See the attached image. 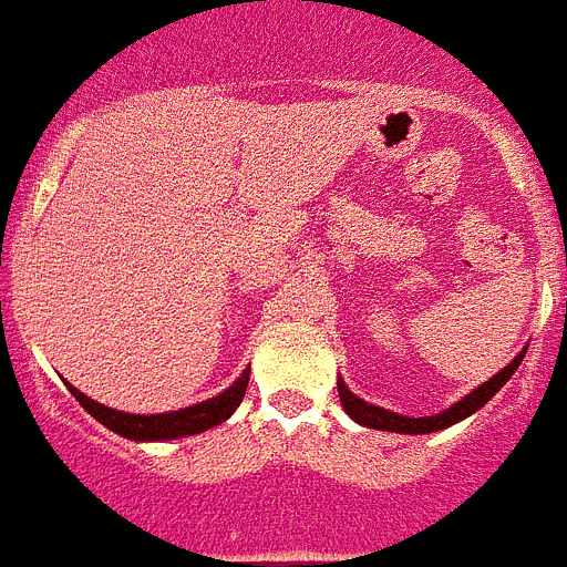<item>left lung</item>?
Returning <instances> with one entry per match:
<instances>
[{"label":"left lung","mask_w":567,"mask_h":567,"mask_svg":"<svg viewBox=\"0 0 567 567\" xmlns=\"http://www.w3.org/2000/svg\"><path fill=\"white\" fill-rule=\"evenodd\" d=\"M523 353H517V359L512 361L508 367H503V370L494 375V379H488L486 384H481L474 392H468L463 401H457V404L449 406L446 412H441V415H430V417H406V415H398V412H390V410H381V406H372L367 404V401H361V398H355L353 392L347 390L344 384L339 381V398H341V406L347 410V415L353 417V421H359L361 426H370V430H384V432H404V435H423V432H437V430H446V426H452V423L463 421V417H468L472 412L481 410L486 401H492L494 392L499 390V386L506 384L508 379L514 375V370H517L519 364H523Z\"/></svg>","instance_id":"1"}]
</instances>
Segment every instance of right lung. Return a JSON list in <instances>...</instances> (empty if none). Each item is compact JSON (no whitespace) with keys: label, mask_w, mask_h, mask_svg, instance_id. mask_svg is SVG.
Listing matches in <instances>:
<instances>
[{"label":"right lung","mask_w":567,"mask_h":567,"mask_svg":"<svg viewBox=\"0 0 567 567\" xmlns=\"http://www.w3.org/2000/svg\"><path fill=\"white\" fill-rule=\"evenodd\" d=\"M248 372L251 370L243 372V375H239V379L217 398H208V401H203V404L186 406V410L163 412V415H130V412L110 410V406L99 404V401H93V398H86L84 392L75 390L73 384L68 386L75 395V401H79V404L84 406L95 421L104 423L106 430L118 432V435L130 437V441H169V437L197 435V432L212 430V426L226 421V417L239 406L243 395H246Z\"/></svg>","instance_id":"add662e5"}]
</instances>
